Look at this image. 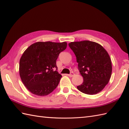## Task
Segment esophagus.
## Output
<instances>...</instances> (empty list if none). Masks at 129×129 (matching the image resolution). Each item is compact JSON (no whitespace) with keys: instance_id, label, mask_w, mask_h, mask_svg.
I'll use <instances>...</instances> for the list:
<instances>
[{"instance_id":"esophagus-1","label":"esophagus","mask_w":129,"mask_h":129,"mask_svg":"<svg viewBox=\"0 0 129 129\" xmlns=\"http://www.w3.org/2000/svg\"><path fill=\"white\" fill-rule=\"evenodd\" d=\"M67 75L68 76H69V77H73L74 75V74L73 73H71V74H68V75Z\"/></svg>"}]
</instances>
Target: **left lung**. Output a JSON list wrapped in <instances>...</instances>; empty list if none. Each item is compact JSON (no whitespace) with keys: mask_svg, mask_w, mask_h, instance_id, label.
Returning a JSON list of instances; mask_svg holds the SVG:
<instances>
[{"mask_svg":"<svg viewBox=\"0 0 129 129\" xmlns=\"http://www.w3.org/2000/svg\"><path fill=\"white\" fill-rule=\"evenodd\" d=\"M69 46L76 57L80 74L83 77L77 89L83 93L95 94L108 84L112 72L111 59L104 48L89 41L73 42Z\"/></svg>","mask_w":129,"mask_h":129,"instance_id":"8db88e82","label":"left lung"}]
</instances>
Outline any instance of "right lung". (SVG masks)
Masks as SVG:
<instances>
[{"mask_svg": "<svg viewBox=\"0 0 129 129\" xmlns=\"http://www.w3.org/2000/svg\"><path fill=\"white\" fill-rule=\"evenodd\" d=\"M67 47L66 42H38L23 52L20 60V78L27 89L34 94L45 96L58 86L61 75L53 70L59 53Z\"/></svg>", "mask_w": 129, "mask_h": 129, "instance_id": "obj_1", "label": "right lung"}]
</instances>
